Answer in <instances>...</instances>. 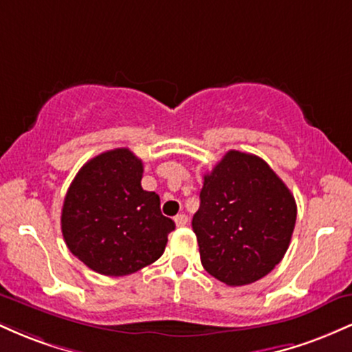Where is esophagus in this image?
<instances>
[{"mask_svg":"<svg viewBox=\"0 0 352 352\" xmlns=\"http://www.w3.org/2000/svg\"><path fill=\"white\" fill-rule=\"evenodd\" d=\"M173 220H175L177 227H185V225L188 223V217L185 215V213H180V215H177Z\"/></svg>","mask_w":352,"mask_h":352,"instance_id":"esophagus-1","label":"esophagus"}]
</instances>
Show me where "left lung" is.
Segmentation results:
<instances>
[{"label": "left lung", "instance_id": "8db88e82", "mask_svg": "<svg viewBox=\"0 0 352 352\" xmlns=\"http://www.w3.org/2000/svg\"><path fill=\"white\" fill-rule=\"evenodd\" d=\"M296 201L285 182L253 153L230 151L205 173L192 228L204 268L228 286L258 281L285 256Z\"/></svg>", "mask_w": 352, "mask_h": 352}]
</instances>
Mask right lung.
Wrapping results in <instances>:
<instances>
[{"mask_svg": "<svg viewBox=\"0 0 352 352\" xmlns=\"http://www.w3.org/2000/svg\"><path fill=\"white\" fill-rule=\"evenodd\" d=\"M142 160L129 148L99 153L82 165L60 213L64 241L84 265L106 276H125L162 256L175 223L160 199L140 185Z\"/></svg>", "mask_w": 352, "mask_h": 352, "instance_id": "right-lung-1", "label": "right lung"}]
</instances>
